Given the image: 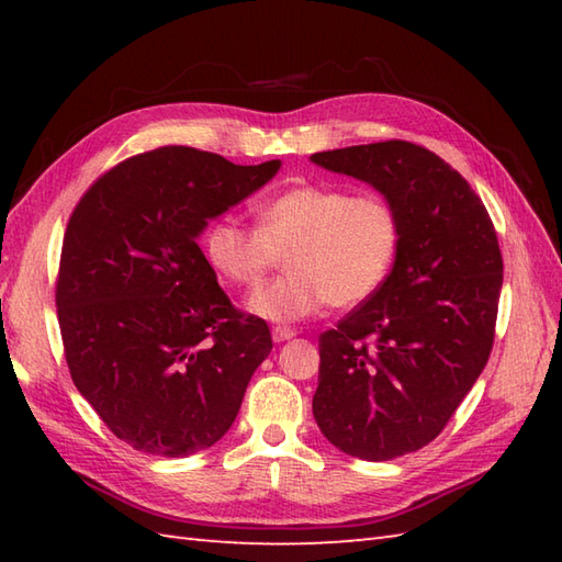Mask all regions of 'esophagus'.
I'll use <instances>...</instances> for the list:
<instances>
[{"label": "esophagus", "mask_w": 562, "mask_h": 562, "mask_svg": "<svg viewBox=\"0 0 562 562\" xmlns=\"http://www.w3.org/2000/svg\"><path fill=\"white\" fill-rule=\"evenodd\" d=\"M296 336V330L290 326H274L272 328V340L274 342H284V340H292Z\"/></svg>", "instance_id": "34e87169"}]
</instances>
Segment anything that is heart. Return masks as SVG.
Segmentation results:
<instances>
[{"label": "heart", "instance_id": "heart-1", "mask_svg": "<svg viewBox=\"0 0 562 562\" xmlns=\"http://www.w3.org/2000/svg\"><path fill=\"white\" fill-rule=\"evenodd\" d=\"M401 220L374 193L304 183L262 200L256 229L224 214L202 234L207 266L234 288H256L284 256L290 272L248 296V312L266 321H300L328 302H367L396 262Z\"/></svg>", "mask_w": 562, "mask_h": 562}]
</instances>
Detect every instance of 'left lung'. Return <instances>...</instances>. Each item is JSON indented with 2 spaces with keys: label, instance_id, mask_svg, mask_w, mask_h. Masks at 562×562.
I'll return each instance as SVG.
<instances>
[{
  "label": "left lung",
  "instance_id": "1",
  "mask_svg": "<svg viewBox=\"0 0 562 562\" xmlns=\"http://www.w3.org/2000/svg\"><path fill=\"white\" fill-rule=\"evenodd\" d=\"M401 220L384 284L321 333L314 417L333 447L391 461L429 445L491 357L503 254L483 200L435 151L389 139L312 154Z\"/></svg>",
  "mask_w": 562,
  "mask_h": 562
}]
</instances>
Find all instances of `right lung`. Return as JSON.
<instances>
[{
	"mask_svg": "<svg viewBox=\"0 0 562 562\" xmlns=\"http://www.w3.org/2000/svg\"><path fill=\"white\" fill-rule=\"evenodd\" d=\"M280 166L159 147L113 166L71 212L55 290L65 360L133 449L183 459L236 420L272 338L234 308L198 236Z\"/></svg>",
	"mask_w": 562,
	"mask_h": 562,
	"instance_id": "right-lung-1",
	"label": "right lung"
}]
</instances>
